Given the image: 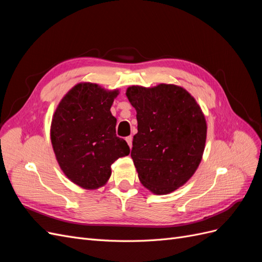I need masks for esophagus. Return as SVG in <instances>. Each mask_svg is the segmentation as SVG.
Segmentation results:
<instances>
[{
  "label": "esophagus",
  "instance_id": "esophagus-1",
  "mask_svg": "<svg viewBox=\"0 0 262 262\" xmlns=\"http://www.w3.org/2000/svg\"><path fill=\"white\" fill-rule=\"evenodd\" d=\"M125 141H126V143H128L129 147L132 148V137H131V136H130V137H126V138H125Z\"/></svg>",
  "mask_w": 262,
  "mask_h": 262
}]
</instances>
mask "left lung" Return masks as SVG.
<instances>
[{
    "mask_svg": "<svg viewBox=\"0 0 262 262\" xmlns=\"http://www.w3.org/2000/svg\"><path fill=\"white\" fill-rule=\"evenodd\" d=\"M125 95L137 110L131 157L141 184L155 194L175 191L202 160L208 126L201 107L184 87L173 84L133 85Z\"/></svg>",
    "mask_w": 262,
    "mask_h": 262,
    "instance_id": "8db88e82",
    "label": "left lung"
}]
</instances>
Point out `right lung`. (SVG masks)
Instances as JSON below:
<instances>
[{
	"mask_svg": "<svg viewBox=\"0 0 262 262\" xmlns=\"http://www.w3.org/2000/svg\"><path fill=\"white\" fill-rule=\"evenodd\" d=\"M119 90L82 82L71 89L55 109L50 139L64 175L86 190L98 189L112 176V165L129 155L123 139L116 136L117 119L110 108Z\"/></svg>",
	"mask_w": 262,
	"mask_h": 262,
	"instance_id": "right-lung-1",
	"label": "right lung"
}]
</instances>
